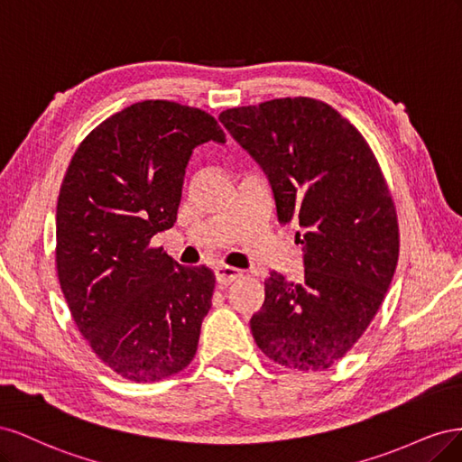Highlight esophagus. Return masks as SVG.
<instances>
[{"label":"esophagus","mask_w":462,"mask_h":462,"mask_svg":"<svg viewBox=\"0 0 462 462\" xmlns=\"http://www.w3.org/2000/svg\"><path fill=\"white\" fill-rule=\"evenodd\" d=\"M243 275L241 270L233 268V265H217L216 268V279L219 285H229L235 279H239Z\"/></svg>","instance_id":"esophagus-1"}]
</instances>
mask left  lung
I'll list each match as a JSON object with an SVG mask.
<instances>
[{
	"mask_svg": "<svg viewBox=\"0 0 462 462\" xmlns=\"http://www.w3.org/2000/svg\"><path fill=\"white\" fill-rule=\"evenodd\" d=\"M219 121L268 177L279 223L300 227L304 275L265 279L253 337L285 368H331L370 326L397 268V212L380 163L356 127L312 97L226 109Z\"/></svg>",
	"mask_w": 462,
	"mask_h": 462,
	"instance_id": "obj_1",
	"label": "left lung"
}]
</instances>
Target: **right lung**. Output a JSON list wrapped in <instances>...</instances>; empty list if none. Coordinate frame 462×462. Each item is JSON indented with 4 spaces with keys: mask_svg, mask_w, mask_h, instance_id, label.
Wrapping results in <instances>:
<instances>
[{
    "mask_svg": "<svg viewBox=\"0 0 462 462\" xmlns=\"http://www.w3.org/2000/svg\"><path fill=\"white\" fill-rule=\"evenodd\" d=\"M226 144L199 107L146 100L80 143L55 214V263L69 310L96 356L136 383L190 365L212 306L214 272L179 265L156 233L171 229L192 150Z\"/></svg>",
    "mask_w": 462,
    "mask_h": 462,
    "instance_id": "add662e5",
    "label": "right lung"
}]
</instances>
